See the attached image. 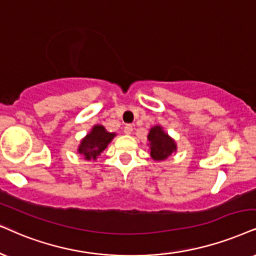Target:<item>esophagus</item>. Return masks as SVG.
Masks as SVG:
<instances>
[{
  "label": "esophagus",
  "instance_id": "1",
  "mask_svg": "<svg viewBox=\"0 0 256 256\" xmlns=\"http://www.w3.org/2000/svg\"><path fill=\"white\" fill-rule=\"evenodd\" d=\"M132 131H134V126L131 124H126L125 128H124V132L126 134H131Z\"/></svg>",
  "mask_w": 256,
  "mask_h": 256
}]
</instances>
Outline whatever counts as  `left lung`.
Listing matches in <instances>:
<instances>
[{
	"label": "left lung",
	"mask_w": 256,
	"mask_h": 256,
	"mask_svg": "<svg viewBox=\"0 0 256 256\" xmlns=\"http://www.w3.org/2000/svg\"><path fill=\"white\" fill-rule=\"evenodd\" d=\"M150 142V154L154 160H163L170 156L176 150V144L162 130L160 126H154L150 130L148 136Z\"/></svg>",
	"instance_id": "8db88e82"
}]
</instances>
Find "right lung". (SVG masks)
<instances>
[{
  "instance_id": "right-lung-1",
  "label": "right lung",
  "mask_w": 256,
  "mask_h": 256,
  "mask_svg": "<svg viewBox=\"0 0 256 256\" xmlns=\"http://www.w3.org/2000/svg\"><path fill=\"white\" fill-rule=\"evenodd\" d=\"M116 134H110L104 126L96 125L92 131L82 139L79 146V154H82L85 160H96L108 148V144L112 140Z\"/></svg>"
}]
</instances>
